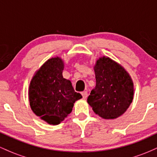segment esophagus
<instances>
[{"label": "esophagus", "instance_id": "esophagus-1", "mask_svg": "<svg viewBox=\"0 0 157 157\" xmlns=\"http://www.w3.org/2000/svg\"><path fill=\"white\" fill-rule=\"evenodd\" d=\"M81 94H82V97H83L84 99L87 98V97H88V92H87V91H82V92Z\"/></svg>", "mask_w": 157, "mask_h": 157}]
</instances>
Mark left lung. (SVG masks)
Wrapping results in <instances>:
<instances>
[{
	"instance_id": "8db88e82",
	"label": "left lung",
	"mask_w": 157,
	"mask_h": 157,
	"mask_svg": "<svg viewBox=\"0 0 157 157\" xmlns=\"http://www.w3.org/2000/svg\"><path fill=\"white\" fill-rule=\"evenodd\" d=\"M96 86L87 102L96 114L113 120L123 114L134 99V82L128 71L109 57H100L94 66Z\"/></svg>"
}]
</instances>
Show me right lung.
I'll use <instances>...</instances> for the list:
<instances>
[{
	"label": "right lung",
	"instance_id": "add662e5",
	"mask_svg": "<svg viewBox=\"0 0 157 157\" xmlns=\"http://www.w3.org/2000/svg\"><path fill=\"white\" fill-rule=\"evenodd\" d=\"M64 63L60 57L45 62L29 84V100L34 113L49 125H58L71 112L74 103L82 98L71 81L63 77Z\"/></svg>",
	"mask_w": 157,
	"mask_h": 157
}]
</instances>
